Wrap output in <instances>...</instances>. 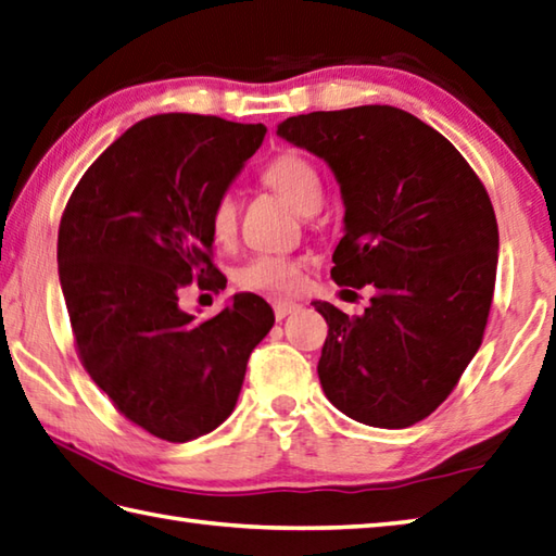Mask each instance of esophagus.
<instances>
[{
	"label": "esophagus",
	"mask_w": 556,
	"mask_h": 556,
	"mask_svg": "<svg viewBox=\"0 0 556 556\" xmlns=\"http://www.w3.org/2000/svg\"><path fill=\"white\" fill-rule=\"evenodd\" d=\"M271 308H275L277 320H285L287 315H291L293 311L301 308V303H296V301H275V303H271Z\"/></svg>",
	"instance_id": "34e87169"
}]
</instances>
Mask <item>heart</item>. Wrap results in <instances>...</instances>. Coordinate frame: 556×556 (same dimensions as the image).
<instances>
[{
	"instance_id": "heart-1",
	"label": "heart",
	"mask_w": 556,
	"mask_h": 556,
	"mask_svg": "<svg viewBox=\"0 0 556 556\" xmlns=\"http://www.w3.org/2000/svg\"><path fill=\"white\" fill-rule=\"evenodd\" d=\"M263 178L271 190H277L301 214H313L323 202V180L318 168L306 156L293 154V151L271 159L263 170ZM236 216V198L233 192L226 190L214 200L210 212V226L216 241H224L233 233ZM301 281L303 267L299 260L281 255H257L238 271V285L267 293H291L301 287Z\"/></svg>"
}]
</instances>
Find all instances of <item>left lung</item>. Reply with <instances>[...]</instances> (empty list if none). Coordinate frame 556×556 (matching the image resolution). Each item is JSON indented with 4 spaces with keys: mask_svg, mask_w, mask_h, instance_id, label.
Segmentation results:
<instances>
[{
    "mask_svg": "<svg viewBox=\"0 0 556 556\" xmlns=\"http://www.w3.org/2000/svg\"><path fill=\"white\" fill-rule=\"evenodd\" d=\"M277 135L340 182L332 279L374 287L354 318L313 301L330 328L318 362L325 395L368 427H412L451 395L482 344L498 263L484 185L448 139L393 105L287 117Z\"/></svg>",
    "mask_w": 556,
    "mask_h": 556,
    "instance_id": "1",
    "label": "left lung"
}]
</instances>
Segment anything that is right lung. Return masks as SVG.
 Segmentation results:
<instances>
[{"instance_id":"1","label":"right lung","mask_w":556,"mask_h":556,"mask_svg":"<svg viewBox=\"0 0 556 556\" xmlns=\"http://www.w3.org/2000/svg\"><path fill=\"white\" fill-rule=\"evenodd\" d=\"M265 125L163 113L115 139L76 185L58 236L60 287L93 383L137 427L185 443L236 407L250 352L275 325L257 293L214 318L180 308L212 265L214 200L263 144Z\"/></svg>"}]
</instances>
